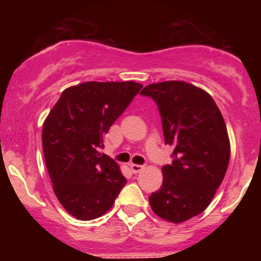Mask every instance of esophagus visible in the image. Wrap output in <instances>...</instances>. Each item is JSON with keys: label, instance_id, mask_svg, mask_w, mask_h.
Masks as SVG:
<instances>
[{"label": "esophagus", "instance_id": "obj_1", "mask_svg": "<svg viewBox=\"0 0 261 261\" xmlns=\"http://www.w3.org/2000/svg\"><path fill=\"white\" fill-rule=\"evenodd\" d=\"M143 165H137V164H132L130 165V170H132V172H133V174H137V172H139V171H142V170H143Z\"/></svg>", "mask_w": 261, "mask_h": 261}]
</instances>
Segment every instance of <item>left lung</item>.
Wrapping results in <instances>:
<instances>
[{"instance_id": "left-lung-1", "label": "left lung", "mask_w": 261, "mask_h": 261, "mask_svg": "<svg viewBox=\"0 0 261 261\" xmlns=\"http://www.w3.org/2000/svg\"><path fill=\"white\" fill-rule=\"evenodd\" d=\"M141 95L156 102L165 144L174 147L172 162L162 166L164 181L149 195V204L166 221H188L210 205L227 171L226 123L212 96L184 81L148 85Z\"/></svg>"}]
</instances>
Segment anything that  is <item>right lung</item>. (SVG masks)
<instances>
[{
	"mask_svg": "<svg viewBox=\"0 0 261 261\" xmlns=\"http://www.w3.org/2000/svg\"><path fill=\"white\" fill-rule=\"evenodd\" d=\"M141 84L84 82L62 92L43 124V151L54 194L81 221L95 219L114 204L127 179L108 154L104 136L123 114Z\"/></svg>",
	"mask_w": 261,
	"mask_h": 261,
	"instance_id": "1",
	"label": "right lung"
}]
</instances>
